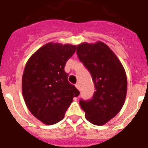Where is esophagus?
Here are the masks:
<instances>
[{
	"instance_id": "obj_1",
	"label": "esophagus",
	"mask_w": 148,
	"mask_h": 148,
	"mask_svg": "<svg viewBox=\"0 0 148 148\" xmlns=\"http://www.w3.org/2000/svg\"><path fill=\"white\" fill-rule=\"evenodd\" d=\"M75 87H76L77 89H78V90H80V85H79V84H75Z\"/></svg>"
}]
</instances>
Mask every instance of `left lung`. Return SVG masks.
I'll list each match as a JSON object with an SVG mask.
<instances>
[{
	"label": "left lung",
	"mask_w": 148,
	"mask_h": 148,
	"mask_svg": "<svg viewBox=\"0 0 148 148\" xmlns=\"http://www.w3.org/2000/svg\"><path fill=\"white\" fill-rule=\"evenodd\" d=\"M77 55L92 76L95 91L79 104L87 121L103 125L118 114L124 105L127 88L125 69L113 52L101 41L77 46Z\"/></svg>",
	"instance_id": "8db88e82"
}]
</instances>
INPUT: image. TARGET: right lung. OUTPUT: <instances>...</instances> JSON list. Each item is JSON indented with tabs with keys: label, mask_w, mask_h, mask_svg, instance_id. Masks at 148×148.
Listing matches in <instances>:
<instances>
[{
	"label": "right lung",
	"mask_w": 148,
	"mask_h": 148,
	"mask_svg": "<svg viewBox=\"0 0 148 148\" xmlns=\"http://www.w3.org/2000/svg\"><path fill=\"white\" fill-rule=\"evenodd\" d=\"M75 50L76 46L49 43L30 57L24 68L23 99L31 113L46 125L62 120L73 98L80 94L64 71Z\"/></svg>",
	"instance_id": "1"
}]
</instances>
